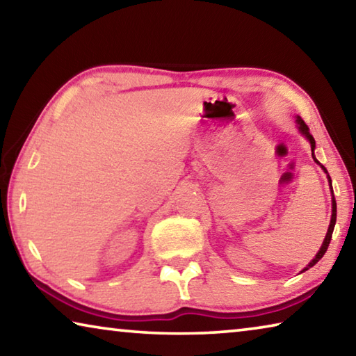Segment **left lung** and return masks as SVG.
Masks as SVG:
<instances>
[{"label":"left lung","mask_w":356,"mask_h":356,"mask_svg":"<svg viewBox=\"0 0 356 356\" xmlns=\"http://www.w3.org/2000/svg\"><path fill=\"white\" fill-rule=\"evenodd\" d=\"M297 124H298V130L301 131V135H305L306 138H308V141L311 143L312 159H314L316 163H318L317 159L314 156L316 141H314V138H312V135L309 134L308 125L305 124V120L301 119L300 116H297ZM318 165H321V163H318ZM321 166H322V165H321ZM322 170L328 174V171L325 170V166H322ZM328 182H330V185H331V177H330V176H328ZM331 193H333V188H331ZM331 204H333V210H331V221H330V226H328V232H327V236H325V240H323V243H322V246H321V250H318V252L316 254V257L312 259V261H311L308 265H306L305 270H308V268H311V267H312V265H316L318 261H321V259L323 257L325 252H327V250H328V245H330V242H331V236H333V229H334V225H336V200H334V195H333V197H331ZM305 270H303V272H305Z\"/></svg>","instance_id":"1"}]
</instances>
